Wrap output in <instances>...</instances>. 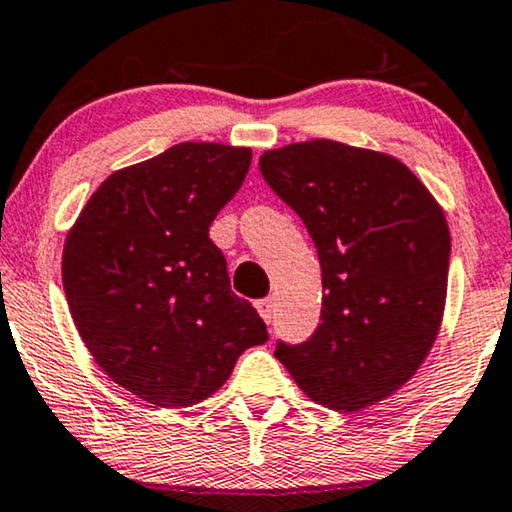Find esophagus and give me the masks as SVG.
<instances>
[{
    "mask_svg": "<svg viewBox=\"0 0 512 512\" xmlns=\"http://www.w3.org/2000/svg\"><path fill=\"white\" fill-rule=\"evenodd\" d=\"M256 310L263 317V322L270 324L272 313H275V303H272V298H261V301H256Z\"/></svg>",
    "mask_w": 512,
    "mask_h": 512,
    "instance_id": "esophagus-1",
    "label": "esophagus"
}]
</instances>
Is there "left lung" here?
<instances>
[{"label": "left lung", "mask_w": 512, "mask_h": 512, "mask_svg": "<svg viewBox=\"0 0 512 512\" xmlns=\"http://www.w3.org/2000/svg\"><path fill=\"white\" fill-rule=\"evenodd\" d=\"M261 174L313 237L322 322L275 357L310 400L360 411L397 393L442 327L451 237L444 211L400 159L315 138L265 150Z\"/></svg>", "instance_id": "obj_1"}]
</instances>
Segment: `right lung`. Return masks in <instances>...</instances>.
<instances>
[{"label": "right lung", "mask_w": 512, "mask_h": 512, "mask_svg": "<svg viewBox=\"0 0 512 512\" xmlns=\"http://www.w3.org/2000/svg\"><path fill=\"white\" fill-rule=\"evenodd\" d=\"M249 167L251 148L178 143L105 178L65 237L63 289L84 345L117 386L162 409L207 400L268 341L209 240Z\"/></svg>", "instance_id": "obj_1"}]
</instances>
